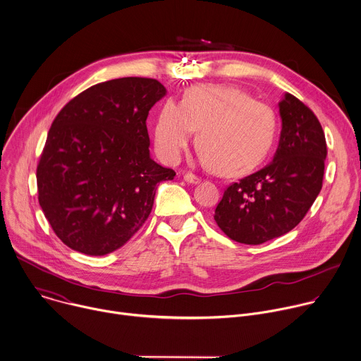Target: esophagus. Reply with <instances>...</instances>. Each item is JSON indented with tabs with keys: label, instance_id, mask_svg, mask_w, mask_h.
Returning <instances> with one entry per match:
<instances>
[{
	"label": "esophagus",
	"instance_id": "obj_1",
	"mask_svg": "<svg viewBox=\"0 0 361 361\" xmlns=\"http://www.w3.org/2000/svg\"><path fill=\"white\" fill-rule=\"evenodd\" d=\"M184 180H185L187 183H190V184H198V183L201 181L200 177H197L195 174H192V173H190V171L184 174Z\"/></svg>",
	"mask_w": 361,
	"mask_h": 361
}]
</instances>
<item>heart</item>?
<instances>
[{"label":"heart","mask_w":361,"mask_h":361,"mask_svg":"<svg viewBox=\"0 0 361 361\" xmlns=\"http://www.w3.org/2000/svg\"><path fill=\"white\" fill-rule=\"evenodd\" d=\"M198 130L197 145L207 164L224 176L261 166L278 137V117L265 103L233 86L190 87L183 103L167 99L154 125L159 156L176 163Z\"/></svg>","instance_id":"obj_1"}]
</instances>
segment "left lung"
<instances>
[{"instance_id":"obj_1","label":"left lung","mask_w":361,"mask_h":361,"mask_svg":"<svg viewBox=\"0 0 361 361\" xmlns=\"http://www.w3.org/2000/svg\"><path fill=\"white\" fill-rule=\"evenodd\" d=\"M279 113L274 161L228 185L215 208L216 225L239 244L259 245L292 231L322 190L327 146L316 114L290 93L279 102Z\"/></svg>"}]
</instances>
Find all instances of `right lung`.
I'll list each match as a JSON object with an SVG mask.
<instances>
[{"instance_id":"right-lung-1","label":"right lung","mask_w":361,"mask_h":361,"mask_svg":"<svg viewBox=\"0 0 361 361\" xmlns=\"http://www.w3.org/2000/svg\"><path fill=\"white\" fill-rule=\"evenodd\" d=\"M164 94L156 79H111L54 118L37 167L38 201L71 250L102 257L123 247L149 218L156 185L174 178L149 150L146 120Z\"/></svg>"}]
</instances>
